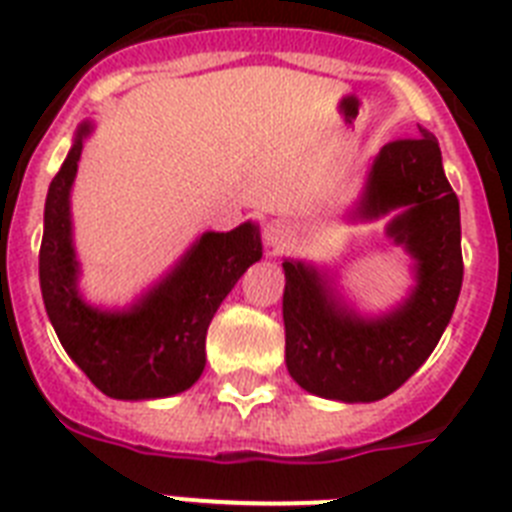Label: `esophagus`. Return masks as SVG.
<instances>
[{
	"mask_svg": "<svg viewBox=\"0 0 512 512\" xmlns=\"http://www.w3.org/2000/svg\"><path fill=\"white\" fill-rule=\"evenodd\" d=\"M294 239V229L286 221H270L265 226V244L273 249H283Z\"/></svg>",
	"mask_w": 512,
	"mask_h": 512,
	"instance_id": "esophagus-1",
	"label": "esophagus"
}]
</instances>
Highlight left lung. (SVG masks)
Instances as JSON below:
<instances>
[{
    "mask_svg": "<svg viewBox=\"0 0 512 512\" xmlns=\"http://www.w3.org/2000/svg\"><path fill=\"white\" fill-rule=\"evenodd\" d=\"M393 140L377 153L359 216L395 208L388 236L416 260V286L382 317L356 315L325 276L283 260L286 367L307 393L343 403L380 401L414 375L448 328L463 283L461 208L442 171L435 135Z\"/></svg>",
    "mask_w": 512,
    "mask_h": 512,
    "instance_id": "left-lung-1",
    "label": "left lung"
}]
</instances>
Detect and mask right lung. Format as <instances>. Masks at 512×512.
Masks as SVG:
<instances>
[{
  "label": "right lung",
  "mask_w": 512,
  "mask_h": 512,
  "mask_svg": "<svg viewBox=\"0 0 512 512\" xmlns=\"http://www.w3.org/2000/svg\"><path fill=\"white\" fill-rule=\"evenodd\" d=\"M90 124H80L44 210L38 278L46 315L72 362L101 393L119 401L166 398L192 388L205 369V336L216 309L244 270L263 257L260 229L208 231L169 276L124 312H103L77 291L70 190Z\"/></svg>",
  "instance_id": "1"
}]
</instances>
